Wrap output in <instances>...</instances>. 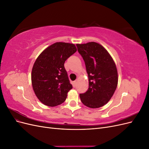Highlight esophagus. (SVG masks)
<instances>
[{
    "label": "esophagus",
    "mask_w": 149,
    "mask_h": 149,
    "mask_svg": "<svg viewBox=\"0 0 149 149\" xmlns=\"http://www.w3.org/2000/svg\"><path fill=\"white\" fill-rule=\"evenodd\" d=\"M77 82H78V80H77V79L75 80L74 81H73V86H74V87H75L76 86V84H77Z\"/></svg>",
    "instance_id": "obj_1"
}]
</instances>
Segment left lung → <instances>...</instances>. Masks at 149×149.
<instances>
[{
    "label": "left lung",
    "instance_id": "obj_1",
    "mask_svg": "<svg viewBox=\"0 0 149 149\" xmlns=\"http://www.w3.org/2000/svg\"><path fill=\"white\" fill-rule=\"evenodd\" d=\"M85 62L89 88L80 94L82 103L90 108L104 106L111 99L118 83L116 65L106 48L96 42L76 44Z\"/></svg>",
    "mask_w": 149,
    "mask_h": 149
}]
</instances>
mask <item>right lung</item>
<instances>
[{"label":"right lung","mask_w":149,"mask_h":149,"mask_svg":"<svg viewBox=\"0 0 149 149\" xmlns=\"http://www.w3.org/2000/svg\"><path fill=\"white\" fill-rule=\"evenodd\" d=\"M76 51L73 43L56 42L45 49L35 61L31 84L36 96L43 104L54 107L66 100L73 86L64 63Z\"/></svg>","instance_id":"1"}]
</instances>
